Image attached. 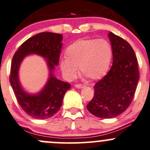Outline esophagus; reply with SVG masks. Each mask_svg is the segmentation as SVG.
Here are the masks:
<instances>
[{"instance_id":"esophagus-1","label":"esophagus","mask_w":150,"mask_h":150,"mask_svg":"<svg viewBox=\"0 0 150 150\" xmlns=\"http://www.w3.org/2000/svg\"><path fill=\"white\" fill-rule=\"evenodd\" d=\"M75 88H78V89H80V88H83L85 87V85H82V84H76V85H75Z\"/></svg>"}]
</instances>
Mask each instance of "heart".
<instances>
[{
	"mask_svg": "<svg viewBox=\"0 0 150 150\" xmlns=\"http://www.w3.org/2000/svg\"><path fill=\"white\" fill-rule=\"evenodd\" d=\"M66 55L67 57L60 60V66L67 80L76 78L78 67L84 75L91 80H98L109 69L112 48L105 39H85L69 46Z\"/></svg>",
	"mask_w": 150,
	"mask_h": 150,
	"instance_id": "b5f03b06",
	"label": "heart"
}]
</instances>
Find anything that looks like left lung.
<instances>
[{
    "instance_id": "8db88e82",
    "label": "left lung",
    "mask_w": 150,
    "mask_h": 150,
    "mask_svg": "<svg viewBox=\"0 0 150 150\" xmlns=\"http://www.w3.org/2000/svg\"><path fill=\"white\" fill-rule=\"evenodd\" d=\"M112 65L105 76L95 83L94 96L87 105L91 114L108 119L127 109L139 80L137 59L129 42L110 32Z\"/></svg>"
}]
</instances>
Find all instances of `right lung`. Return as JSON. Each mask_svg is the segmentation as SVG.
<instances>
[{
	"instance_id": "1",
	"label": "right lung",
	"mask_w": 150,
	"mask_h": 150,
	"mask_svg": "<svg viewBox=\"0 0 150 150\" xmlns=\"http://www.w3.org/2000/svg\"><path fill=\"white\" fill-rule=\"evenodd\" d=\"M62 35L50 32L40 33L25 40L15 52L12 59L10 83L21 108L28 115L35 119L45 120L58 112L70 83L54 77L52 71L58 64L61 51ZM31 53L40 54L47 59L51 74L44 90L37 95L25 93L19 85L18 69L22 59Z\"/></svg>"
}]
</instances>
